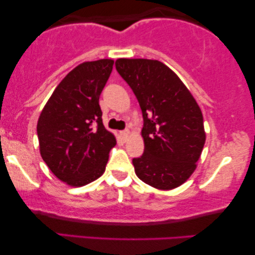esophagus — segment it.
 Segmentation results:
<instances>
[{
	"mask_svg": "<svg viewBox=\"0 0 255 255\" xmlns=\"http://www.w3.org/2000/svg\"><path fill=\"white\" fill-rule=\"evenodd\" d=\"M128 134H130V131L128 130H124V131H122V135H123V138L124 139H128Z\"/></svg>",
	"mask_w": 255,
	"mask_h": 255,
	"instance_id": "1",
	"label": "esophagus"
}]
</instances>
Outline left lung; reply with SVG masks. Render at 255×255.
<instances>
[{
  "instance_id": "8db88e82",
  "label": "left lung",
  "mask_w": 255,
  "mask_h": 255,
  "mask_svg": "<svg viewBox=\"0 0 255 255\" xmlns=\"http://www.w3.org/2000/svg\"><path fill=\"white\" fill-rule=\"evenodd\" d=\"M116 69L142 113L144 153L132 159L142 182L169 190L196 168L205 142L202 111L175 73L158 60L118 59Z\"/></svg>"
}]
</instances>
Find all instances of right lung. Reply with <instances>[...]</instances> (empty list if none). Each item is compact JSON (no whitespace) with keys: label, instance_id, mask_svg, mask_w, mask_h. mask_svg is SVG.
<instances>
[{"label":"right lung","instance_id":"right-lung-1","mask_svg":"<svg viewBox=\"0 0 255 255\" xmlns=\"http://www.w3.org/2000/svg\"><path fill=\"white\" fill-rule=\"evenodd\" d=\"M114 60L80 64L68 73L45 104L37 124L41 158L69 186L82 187L102 175L115 135L104 128L100 95Z\"/></svg>","mask_w":255,"mask_h":255}]
</instances>
